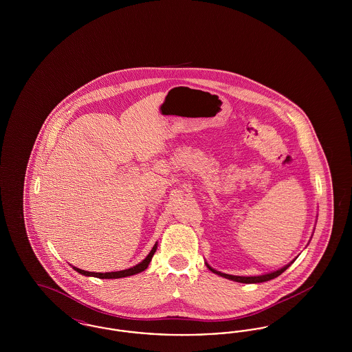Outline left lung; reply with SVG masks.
I'll list each match as a JSON object with an SVG mask.
<instances>
[{
	"mask_svg": "<svg viewBox=\"0 0 352 352\" xmlns=\"http://www.w3.org/2000/svg\"><path fill=\"white\" fill-rule=\"evenodd\" d=\"M296 258H297V257H296ZM296 258H294L293 261H290L289 264H286L283 268L277 269V270L270 272V273H265V274H260V276H234V274L221 273V272H219L217 269L210 267L207 263H206V265H207V268L210 269L212 273L218 274L220 277H224V278H227V280L234 281V283H241V284H258V283H265V281H269V280H273V278L278 277L281 273H284L285 270L289 268V267L296 261Z\"/></svg>",
	"mask_w": 352,
	"mask_h": 352,
	"instance_id": "8db88e82",
	"label": "left lung"
}]
</instances>
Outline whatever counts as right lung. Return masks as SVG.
I'll use <instances>...</instances> for the list:
<instances>
[{"instance_id": "1", "label": "right lung", "mask_w": 352, "mask_h": 352, "mask_svg": "<svg viewBox=\"0 0 352 352\" xmlns=\"http://www.w3.org/2000/svg\"><path fill=\"white\" fill-rule=\"evenodd\" d=\"M157 245L158 243L154 244V247L151 248V251L149 252V254L137 265H134L132 268L124 269V270H118V272H107V273H96V272H87L83 269L76 268V267H72L75 269L78 273L87 276V277H98V278H122V277H129V276H133L137 273H141L144 272L145 269L149 267L151 264V258L154 256V253L157 251Z\"/></svg>"}]
</instances>
